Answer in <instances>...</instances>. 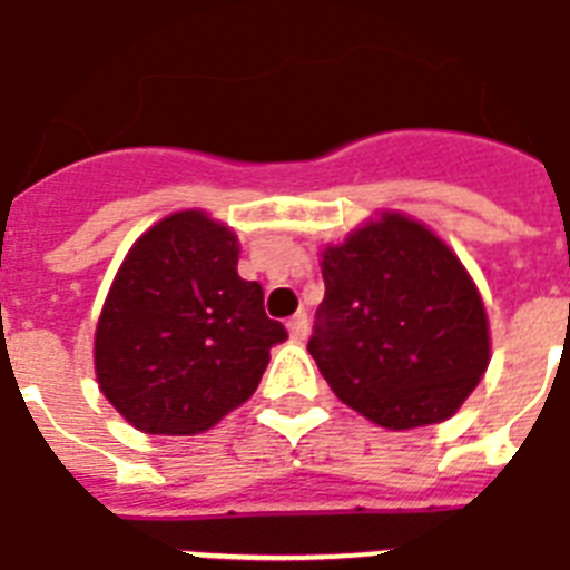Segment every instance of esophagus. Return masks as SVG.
<instances>
[{"label":"esophagus","instance_id":"1","mask_svg":"<svg viewBox=\"0 0 570 570\" xmlns=\"http://www.w3.org/2000/svg\"><path fill=\"white\" fill-rule=\"evenodd\" d=\"M286 331H289V336H293L295 342L307 340V331H309V318L307 313H295L289 322H286Z\"/></svg>","mask_w":570,"mask_h":570}]
</instances>
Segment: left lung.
Segmentation results:
<instances>
[{
	"label": "left lung",
	"mask_w": 570,
	"mask_h": 570,
	"mask_svg": "<svg viewBox=\"0 0 570 570\" xmlns=\"http://www.w3.org/2000/svg\"><path fill=\"white\" fill-rule=\"evenodd\" d=\"M307 351L342 404L413 430L451 419L492 360L483 298L451 245L397 210L322 248Z\"/></svg>",
	"instance_id": "left-lung-1"
}]
</instances>
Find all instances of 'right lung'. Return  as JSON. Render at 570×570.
Listing matches in <instances>:
<instances>
[{"label":"right lung","instance_id":"add662e5","mask_svg":"<svg viewBox=\"0 0 570 570\" xmlns=\"http://www.w3.org/2000/svg\"><path fill=\"white\" fill-rule=\"evenodd\" d=\"M237 261V234L205 210L169 213L125 254L92 365L101 395L142 433L210 430L254 395L272 345L286 340Z\"/></svg>","mask_w":570,"mask_h":570}]
</instances>
